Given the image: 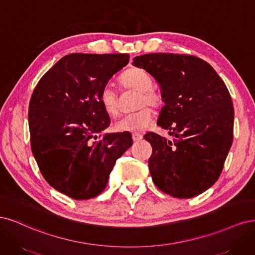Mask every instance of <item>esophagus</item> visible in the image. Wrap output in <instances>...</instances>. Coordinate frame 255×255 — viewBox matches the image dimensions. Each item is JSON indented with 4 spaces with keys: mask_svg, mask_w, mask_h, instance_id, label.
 <instances>
[{
    "mask_svg": "<svg viewBox=\"0 0 255 255\" xmlns=\"http://www.w3.org/2000/svg\"><path fill=\"white\" fill-rule=\"evenodd\" d=\"M142 138H143V134H141V133H133V134H132V139H133V142H138V141H141Z\"/></svg>",
    "mask_w": 255,
    "mask_h": 255,
    "instance_id": "esophagus-1",
    "label": "esophagus"
}]
</instances>
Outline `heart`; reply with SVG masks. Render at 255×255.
<instances>
[{"label":"heart","mask_w":255,"mask_h":255,"mask_svg":"<svg viewBox=\"0 0 255 255\" xmlns=\"http://www.w3.org/2000/svg\"><path fill=\"white\" fill-rule=\"evenodd\" d=\"M121 84L125 88L135 90L139 93L136 108L141 109L123 117L114 124L113 128L118 132H142L150 125L153 118L152 110L145 106L158 108L162 104V97L152 89V78L142 68L133 67L125 71L121 76ZM100 101L108 116L116 117L119 113V97L112 87L106 86L103 88Z\"/></svg>","instance_id":"obj_1"}]
</instances>
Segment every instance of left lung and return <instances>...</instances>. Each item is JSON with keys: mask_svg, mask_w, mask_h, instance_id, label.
<instances>
[{"mask_svg": "<svg viewBox=\"0 0 255 255\" xmlns=\"http://www.w3.org/2000/svg\"><path fill=\"white\" fill-rule=\"evenodd\" d=\"M158 81L164 107L157 124L172 139L149 132L148 168L160 191L192 198L214 184L233 141L234 108L225 83L198 57L154 53L134 57Z\"/></svg>", "mask_w": 255, "mask_h": 255, "instance_id": "1", "label": "left lung"}]
</instances>
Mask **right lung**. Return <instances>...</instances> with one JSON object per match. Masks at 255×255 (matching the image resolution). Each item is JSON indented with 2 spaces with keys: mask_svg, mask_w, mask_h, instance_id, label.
I'll return each mask as SVG.
<instances>
[{
  "mask_svg": "<svg viewBox=\"0 0 255 255\" xmlns=\"http://www.w3.org/2000/svg\"><path fill=\"white\" fill-rule=\"evenodd\" d=\"M128 62V54H70L41 77L32 92V154L46 182L75 200L100 195L117 160L132 145L129 133L101 134L110 125L101 92Z\"/></svg>",
  "mask_w": 255,
  "mask_h": 255,
  "instance_id": "obj_1",
  "label": "right lung"
}]
</instances>
